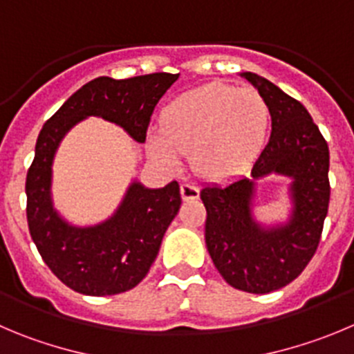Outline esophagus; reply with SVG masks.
<instances>
[{
  "label": "esophagus",
  "instance_id": "esophagus-1",
  "mask_svg": "<svg viewBox=\"0 0 354 354\" xmlns=\"http://www.w3.org/2000/svg\"><path fill=\"white\" fill-rule=\"evenodd\" d=\"M180 192H181V197H183V201H194L199 197V188L196 187V185L192 183H183L180 187Z\"/></svg>",
  "mask_w": 354,
  "mask_h": 354
}]
</instances>
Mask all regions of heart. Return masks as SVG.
Segmentation results:
<instances>
[{
	"mask_svg": "<svg viewBox=\"0 0 354 354\" xmlns=\"http://www.w3.org/2000/svg\"><path fill=\"white\" fill-rule=\"evenodd\" d=\"M269 125V104L259 91L214 82L167 104L160 134H151L148 151L169 167L178 164V153H192L199 176L220 180L243 173L255 160Z\"/></svg>",
	"mask_w": 354,
	"mask_h": 354,
	"instance_id": "1",
	"label": "heart"
}]
</instances>
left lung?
Segmentation results:
<instances>
[{
	"label": "left lung",
	"mask_w": 354,
	"mask_h": 354,
	"mask_svg": "<svg viewBox=\"0 0 354 354\" xmlns=\"http://www.w3.org/2000/svg\"><path fill=\"white\" fill-rule=\"evenodd\" d=\"M269 104L272 132L252 167V178L201 190L206 207V246L230 286L269 293L292 283L311 262L328 213V143L302 102L255 73H243ZM270 172L292 176V220L266 231L249 214L254 180Z\"/></svg>",
	"instance_id": "obj_1"
}]
</instances>
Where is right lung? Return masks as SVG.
Returning <instances> with one entry per match:
<instances>
[{
	"label": "right lung",
	"mask_w": 354,
	"mask_h": 354,
	"mask_svg": "<svg viewBox=\"0 0 354 354\" xmlns=\"http://www.w3.org/2000/svg\"><path fill=\"white\" fill-rule=\"evenodd\" d=\"M176 80L173 73L125 80L99 77L75 92L39 131L35 160L26 178L29 234L43 262L75 292L117 295L141 283L180 209L181 196L176 181L164 188L132 183L108 222L87 229L68 225L50 201L52 158L59 141L77 122L94 115L115 122L138 143H145L157 102Z\"/></svg>",
	"instance_id": "add662e5"
}]
</instances>
